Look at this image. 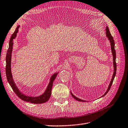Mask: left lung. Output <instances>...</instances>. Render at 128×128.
Listing matches in <instances>:
<instances>
[{"instance_id": "8db88e82", "label": "left lung", "mask_w": 128, "mask_h": 128, "mask_svg": "<svg viewBox=\"0 0 128 128\" xmlns=\"http://www.w3.org/2000/svg\"><path fill=\"white\" fill-rule=\"evenodd\" d=\"M106 36L107 37V38H108V40H110V45H111V50H112V54H113V65H114V73H113V76H112V80H111V81L110 82V85L109 86H108V89L107 90L106 92L104 93V94L102 96H102H105L107 93L108 92V91H110V87L112 86V84H113V80H114V79L115 78V76L116 75V52H115V42H114V40H113V37H112V36L111 35V34L110 33V30H109V28H108V26H106ZM71 94L72 96V97L74 98L75 99H76V100H77V101H79V102H85L86 101V100H81L80 99H79L78 98H77L76 96H75L74 95L72 92H71Z\"/></svg>"}]
</instances>
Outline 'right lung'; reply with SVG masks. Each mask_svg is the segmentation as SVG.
I'll use <instances>...</instances> for the list:
<instances>
[{
	"label": "right lung",
	"mask_w": 128,
	"mask_h": 128,
	"mask_svg": "<svg viewBox=\"0 0 128 128\" xmlns=\"http://www.w3.org/2000/svg\"><path fill=\"white\" fill-rule=\"evenodd\" d=\"M20 26H18L16 30L14 32L12 35L10 39L9 42V48L8 50H7L6 57V74L7 80L9 83L10 86L12 88L13 91L15 93L18 98H20L21 99L24 100L26 102H29L32 104H42L46 102L49 100L50 96L51 95V90L53 86V83L54 80L56 79V77L58 75V73H55L51 76L49 84L47 87V88L46 89L45 91L42 94L38 96H26L24 94H22L20 90H18V87L16 86V84H15L14 80L13 79L12 74L11 72V68H10V64H11V57H12V52L13 50V39L16 37V34L18 32V30Z\"/></svg>",
	"instance_id": "right-lung-1"
}]
</instances>
